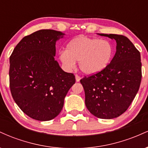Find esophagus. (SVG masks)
<instances>
[{
	"label": "esophagus",
	"mask_w": 148,
	"mask_h": 148,
	"mask_svg": "<svg viewBox=\"0 0 148 148\" xmlns=\"http://www.w3.org/2000/svg\"><path fill=\"white\" fill-rule=\"evenodd\" d=\"M75 78H76V82H79L80 80H81V77H80L79 75H77V74H76V75H75Z\"/></svg>",
	"instance_id": "34e87169"
}]
</instances>
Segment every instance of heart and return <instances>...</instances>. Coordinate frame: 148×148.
I'll use <instances>...</instances> for the list:
<instances>
[{"label":"heart","mask_w":148,"mask_h":148,"mask_svg":"<svg viewBox=\"0 0 148 148\" xmlns=\"http://www.w3.org/2000/svg\"><path fill=\"white\" fill-rule=\"evenodd\" d=\"M113 51V46L108 40L81 35L67 44L66 51L60 53V59L67 70L74 69L76 61H79L81 72L93 75L108 67Z\"/></svg>","instance_id":"obj_1"}]
</instances>
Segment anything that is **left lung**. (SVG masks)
Returning <instances> with one entry per match:
<instances>
[{
    "instance_id": "left-lung-1",
    "label": "left lung",
    "mask_w": 148,
    "mask_h": 148,
    "mask_svg": "<svg viewBox=\"0 0 148 148\" xmlns=\"http://www.w3.org/2000/svg\"><path fill=\"white\" fill-rule=\"evenodd\" d=\"M116 41V52L106 69L81 79L88 110L97 118L112 119L127 111L141 81L140 52L123 35L99 34Z\"/></svg>"
}]
</instances>
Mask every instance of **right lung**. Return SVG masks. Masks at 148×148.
<instances>
[{
	"label": "right lung",
	"mask_w": 148,
	"mask_h": 148,
	"mask_svg": "<svg viewBox=\"0 0 148 148\" xmlns=\"http://www.w3.org/2000/svg\"><path fill=\"white\" fill-rule=\"evenodd\" d=\"M65 34L40 30L23 37L10 58V87L18 106L30 118L49 121L58 115L75 76L55 60L56 43Z\"/></svg>",
	"instance_id": "1"
}]
</instances>
